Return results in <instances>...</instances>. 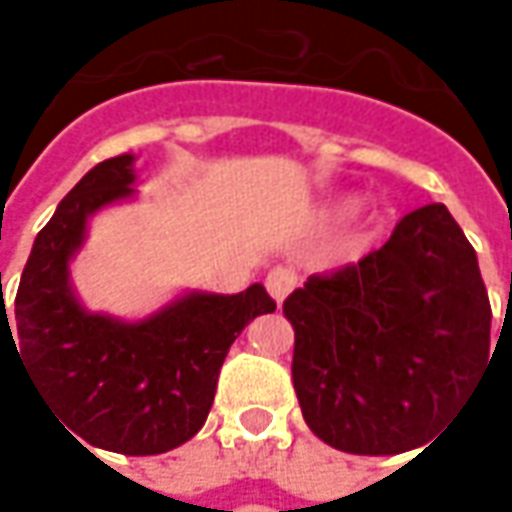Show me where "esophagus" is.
Masks as SVG:
<instances>
[{"label":"esophagus","mask_w":512,"mask_h":512,"mask_svg":"<svg viewBox=\"0 0 512 512\" xmlns=\"http://www.w3.org/2000/svg\"><path fill=\"white\" fill-rule=\"evenodd\" d=\"M265 287H267V293H270L276 302H282L287 293L296 287V273H293L290 267H273V270L267 273Z\"/></svg>","instance_id":"34e87169"}]
</instances>
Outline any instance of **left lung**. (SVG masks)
Instances as JSON below:
<instances>
[{
    "label": "left lung",
    "instance_id": "left-lung-1",
    "mask_svg": "<svg viewBox=\"0 0 512 512\" xmlns=\"http://www.w3.org/2000/svg\"><path fill=\"white\" fill-rule=\"evenodd\" d=\"M285 316L307 427L356 456L427 442L490 359L479 259L444 205L407 213L362 262L310 276Z\"/></svg>",
    "mask_w": 512,
    "mask_h": 512
}]
</instances>
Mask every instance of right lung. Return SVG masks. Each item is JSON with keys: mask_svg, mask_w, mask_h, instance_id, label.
Returning <instances> with one entry per match:
<instances>
[{"mask_svg": "<svg viewBox=\"0 0 512 512\" xmlns=\"http://www.w3.org/2000/svg\"><path fill=\"white\" fill-rule=\"evenodd\" d=\"M133 182V156L122 153L88 170L59 202L33 242L13 319L5 305L0 310V350L5 333L36 393L76 442L156 456L202 430L230 344L276 302L262 285H250L236 296L193 290L142 322L82 307L70 259L90 216L130 199Z\"/></svg>", "mask_w": 512, "mask_h": 512, "instance_id": "add662e5", "label": "right lung"}]
</instances>
